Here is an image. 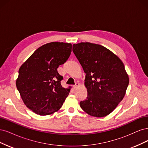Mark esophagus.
Here are the masks:
<instances>
[{
	"label": "esophagus",
	"instance_id": "obj_1",
	"mask_svg": "<svg viewBox=\"0 0 148 148\" xmlns=\"http://www.w3.org/2000/svg\"><path fill=\"white\" fill-rule=\"evenodd\" d=\"M79 85H80V84H79V82H76L75 84L74 85V88H77V87L79 86Z\"/></svg>",
	"mask_w": 148,
	"mask_h": 148
}]
</instances>
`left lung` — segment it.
Masks as SVG:
<instances>
[{"instance_id":"8db88e82","label":"left lung","mask_w":148,"mask_h":148,"mask_svg":"<svg viewBox=\"0 0 148 148\" xmlns=\"http://www.w3.org/2000/svg\"><path fill=\"white\" fill-rule=\"evenodd\" d=\"M73 51L86 74L87 97L80 102L89 115H109L124 97L129 78L121 60L101 45L90 42L74 44Z\"/></svg>"}]
</instances>
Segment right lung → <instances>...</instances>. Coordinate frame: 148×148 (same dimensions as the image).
Listing matches in <instances>:
<instances>
[{
  "label": "right lung",
  "instance_id": "1",
  "mask_svg": "<svg viewBox=\"0 0 148 148\" xmlns=\"http://www.w3.org/2000/svg\"><path fill=\"white\" fill-rule=\"evenodd\" d=\"M72 45L53 42L38 48L21 66L16 81L25 105L40 116L50 115L61 108L70 88L61 86L63 79L57 68L67 61Z\"/></svg>",
  "mask_w": 148,
  "mask_h": 148
}]
</instances>
